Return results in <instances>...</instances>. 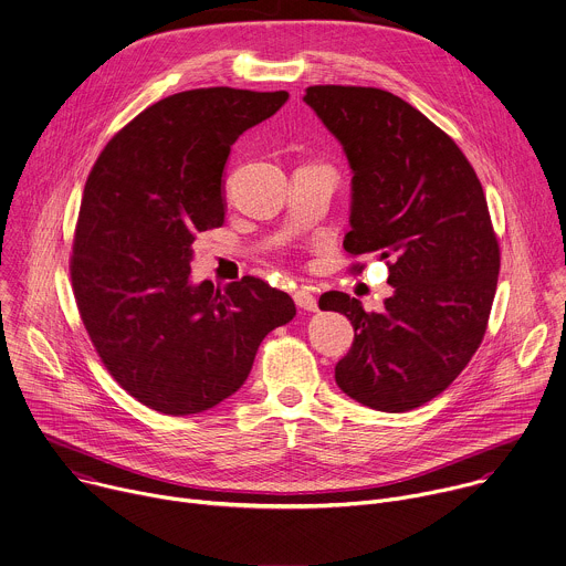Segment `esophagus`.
<instances>
[{
	"instance_id": "34e87169",
	"label": "esophagus",
	"mask_w": 566,
	"mask_h": 566,
	"mask_svg": "<svg viewBox=\"0 0 566 566\" xmlns=\"http://www.w3.org/2000/svg\"><path fill=\"white\" fill-rule=\"evenodd\" d=\"M293 300H295V304H297L300 308H304V311H315V308H317V300H315V295H313L308 289H297V291L293 293Z\"/></svg>"
}]
</instances>
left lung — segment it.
Returning a JSON list of instances; mask_svg holds the SVG:
<instances>
[{
  "instance_id": "8db88e82",
  "label": "left lung",
  "mask_w": 566,
  "mask_h": 566,
  "mask_svg": "<svg viewBox=\"0 0 566 566\" xmlns=\"http://www.w3.org/2000/svg\"><path fill=\"white\" fill-rule=\"evenodd\" d=\"M304 102L353 168L344 251L385 260L394 286L380 313L339 291L319 297L355 331L335 382L375 411L418 409L458 378L486 333L500 244L482 184L460 146L389 91L324 84Z\"/></svg>"
}]
</instances>
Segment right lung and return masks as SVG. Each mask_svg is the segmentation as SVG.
Segmentation results:
<instances>
[{"instance_id":"1","label":"right lung","mask_w":566,"mask_h":566,"mask_svg":"<svg viewBox=\"0 0 566 566\" xmlns=\"http://www.w3.org/2000/svg\"><path fill=\"white\" fill-rule=\"evenodd\" d=\"M286 99L229 86L168 95L119 128L88 172L69 264L75 304L113 380L153 411L191 416L233 396L260 342L295 315L255 275L188 284L198 233L224 224L231 146Z\"/></svg>"}]
</instances>
